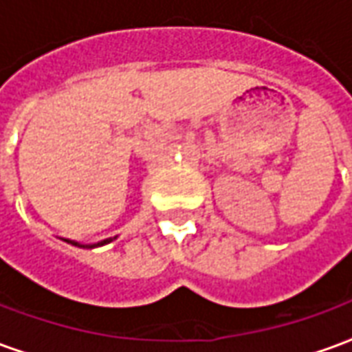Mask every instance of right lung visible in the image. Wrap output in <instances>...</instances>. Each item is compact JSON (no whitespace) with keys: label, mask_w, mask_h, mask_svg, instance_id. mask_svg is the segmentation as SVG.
I'll return each mask as SVG.
<instances>
[{"label":"right lung","mask_w":352,"mask_h":352,"mask_svg":"<svg viewBox=\"0 0 352 352\" xmlns=\"http://www.w3.org/2000/svg\"><path fill=\"white\" fill-rule=\"evenodd\" d=\"M67 243H72V245H77V247H85V249H92V247H98V245H105L109 243V241H113V239H105V241H101V243L98 245H79V243H75V241H69V239H65Z\"/></svg>","instance_id":"obj_1"}]
</instances>
